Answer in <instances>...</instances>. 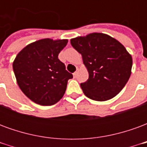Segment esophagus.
<instances>
[{
	"label": "esophagus",
	"mask_w": 147,
	"mask_h": 147,
	"mask_svg": "<svg viewBox=\"0 0 147 147\" xmlns=\"http://www.w3.org/2000/svg\"><path fill=\"white\" fill-rule=\"evenodd\" d=\"M78 71H79V69H77L76 71H75V72H74V74H73V76H75V77L76 76H77V74H78Z\"/></svg>",
	"instance_id": "34e87169"
}]
</instances>
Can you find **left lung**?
Masks as SVG:
<instances>
[{
	"instance_id": "obj_1",
	"label": "left lung",
	"mask_w": 147,
	"mask_h": 147,
	"mask_svg": "<svg viewBox=\"0 0 147 147\" xmlns=\"http://www.w3.org/2000/svg\"><path fill=\"white\" fill-rule=\"evenodd\" d=\"M82 55L89 79L80 84L89 98L104 102L118 94L131 74L132 57L125 47L113 37L91 33L71 39Z\"/></svg>"
}]
</instances>
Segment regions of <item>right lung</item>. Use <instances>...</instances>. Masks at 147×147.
Listing matches in <instances>:
<instances>
[{"label":"right lung","mask_w":147,"mask_h":147,"mask_svg":"<svg viewBox=\"0 0 147 147\" xmlns=\"http://www.w3.org/2000/svg\"><path fill=\"white\" fill-rule=\"evenodd\" d=\"M67 39H40L21 50L12 67L16 82L27 98L41 105H52L64 96L73 76L65 69L58 54Z\"/></svg>","instance_id":"right-lung-1"}]
</instances>
